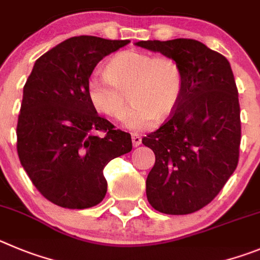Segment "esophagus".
<instances>
[{
    "instance_id": "obj_1",
    "label": "esophagus",
    "mask_w": 260,
    "mask_h": 260,
    "mask_svg": "<svg viewBox=\"0 0 260 260\" xmlns=\"http://www.w3.org/2000/svg\"><path fill=\"white\" fill-rule=\"evenodd\" d=\"M141 141H142V139H141V136H140L139 133H132V144H133V146L137 147V146H139V145H141Z\"/></svg>"
}]
</instances>
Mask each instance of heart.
Here are the masks:
<instances>
[{"mask_svg": "<svg viewBox=\"0 0 260 260\" xmlns=\"http://www.w3.org/2000/svg\"><path fill=\"white\" fill-rule=\"evenodd\" d=\"M184 89V71L180 63L167 55L153 57L127 50L114 55L105 74L90 75L86 94L98 113L121 119L128 106H133L125 119L132 129H144L154 118L170 115L179 104Z\"/></svg>", "mask_w": 260, "mask_h": 260, "instance_id": "obj_1", "label": "heart"}]
</instances>
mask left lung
Here are the masks:
<instances>
[{"label": "left lung", "mask_w": 260, "mask_h": 260, "mask_svg": "<svg viewBox=\"0 0 260 260\" xmlns=\"http://www.w3.org/2000/svg\"><path fill=\"white\" fill-rule=\"evenodd\" d=\"M174 58L184 71L176 109L142 144L155 154L147 175V201L159 212L186 215L209 205L238 163V90L228 59L191 39L139 41Z\"/></svg>", "instance_id": "obj_1"}]
</instances>
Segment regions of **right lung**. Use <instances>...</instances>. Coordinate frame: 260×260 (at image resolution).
<instances>
[{"mask_svg":"<svg viewBox=\"0 0 260 260\" xmlns=\"http://www.w3.org/2000/svg\"><path fill=\"white\" fill-rule=\"evenodd\" d=\"M129 43L71 37L41 55L28 76L16 150L32 184L54 205L78 210L98 205L107 191L105 166L132 150L129 133L98 115L86 94L97 63Z\"/></svg>","mask_w":260,"mask_h":260,"instance_id":"1","label":"right lung"}]
</instances>
